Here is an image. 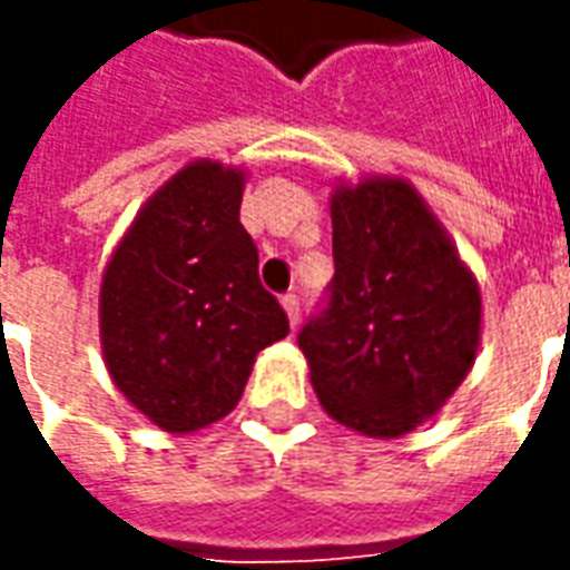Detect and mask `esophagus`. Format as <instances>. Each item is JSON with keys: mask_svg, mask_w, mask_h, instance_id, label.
Masks as SVG:
<instances>
[{"mask_svg": "<svg viewBox=\"0 0 570 570\" xmlns=\"http://www.w3.org/2000/svg\"><path fill=\"white\" fill-rule=\"evenodd\" d=\"M282 307H285V313H288V323L297 325V320H301V297L294 292H288L285 297H282Z\"/></svg>", "mask_w": 570, "mask_h": 570, "instance_id": "1", "label": "esophagus"}]
</instances>
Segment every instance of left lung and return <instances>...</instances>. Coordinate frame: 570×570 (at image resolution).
<instances>
[{
    "mask_svg": "<svg viewBox=\"0 0 570 570\" xmlns=\"http://www.w3.org/2000/svg\"><path fill=\"white\" fill-rule=\"evenodd\" d=\"M335 276L297 332L325 412L368 438H400L456 391L481 337V292L403 179L332 195Z\"/></svg>",
    "mask_w": 570,
    "mask_h": 570,
    "instance_id": "8db88e82",
    "label": "left lung"
}]
</instances>
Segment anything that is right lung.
I'll return each instance as SVG.
<instances>
[{
    "label": "right lung",
    "mask_w": 570,
    "mask_h": 570,
    "mask_svg": "<svg viewBox=\"0 0 570 570\" xmlns=\"http://www.w3.org/2000/svg\"><path fill=\"white\" fill-rule=\"evenodd\" d=\"M242 188L238 170L188 164L145 204L101 278V351L114 384L173 434L233 412L254 356L288 335L238 219Z\"/></svg>",
    "instance_id": "obj_1"
}]
</instances>
